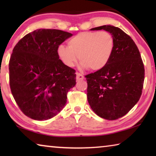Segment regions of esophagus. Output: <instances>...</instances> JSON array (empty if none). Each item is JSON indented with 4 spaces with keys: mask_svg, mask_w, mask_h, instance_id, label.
<instances>
[{
    "mask_svg": "<svg viewBox=\"0 0 156 156\" xmlns=\"http://www.w3.org/2000/svg\"><path fill=\"white\" fill-rule=\"evenodd\" d=\"M76 79H77V80H84V78L81 73H76Z\"/></svg>",
    "mask_w": 156,
    "mask_h": 156,
    "instance_id": "1",
    "label": "esophagus"
}]
</instances>
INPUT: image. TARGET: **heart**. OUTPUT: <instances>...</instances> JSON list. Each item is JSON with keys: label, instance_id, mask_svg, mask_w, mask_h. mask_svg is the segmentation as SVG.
Listing matches in <instances>:
<instances>
[{"label": "heart", "instance_id": "1", "mask_svg": "<svg viewBox=\"0 0 156 156\" xmlns=\"http://www.w3.org/2000/svg\"><path fill=\"white\" fill-rule=\"evenodd\" d=\"M114 38L106 31H84L68 41V47L60 44L58 54L68 67H73L78 60L81 70L99 71L106 66L112 56Z\"/></svg>", "mask_w": 156, "mask_h": 156}]
</instances>
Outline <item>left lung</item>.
Wrapping results in <instances>:
<instances>
[{
  "label": "left lung",
  "mask_w": 156,
  "mask_h": 156,
  "mask_svg": "<svg viewBox=\"0 0 156 156\" xmlns=\"http://www.w3.org/2000/svg\"><path fill=\"white\" fill-rule=\"evenodd\" d=\"M112 34L114 49L105 67L87 75L88 102L100 117L113 120L126 115L141 96L144 68L134 41L121 29L107 25L91 29Z\"/></svg>",
  "instance_id": "left-lung-1"
}]
</instances>
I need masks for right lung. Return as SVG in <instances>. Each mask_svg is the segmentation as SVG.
Listing matches in <instances>:
<instances>
[{
	"label": "right lung",
	"instance_id": "add662e5",
	"mask_svg": "<svg viewBox=\"0 0 156 156\" xmlns=\"http://www.w3.org/2000/svg\"><path fill=\"white\" fill-rule=\"evenodd\" d=\"M73 34L38 29L16 44L9 63L14 98L25 115L36 120L56 115L67 103V94L76 83L75 70L66 66L58 47Z\"/></svg>",
	"mask_w": 156,
	"mask_h": 156
}]
</instances>
